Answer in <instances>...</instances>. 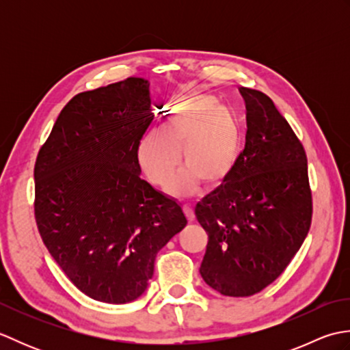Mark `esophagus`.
Returning a JSON list of instances; mask_svg holds the SVG:
<instances>
[{"instance_id": "obj_1", "label": "esophagus", "mask_w": 350, "mask_h": 350, "mask_svg": "<svg viewBox=\"0 0 350 350\" xmlns=\"http://www.w3.org/2000/svg\"><path fill=\"white\" fill-rule=\"evenodd\" d=\"M183 212H185V215H187L188 221L192 222L196 219V213H194V209H192L191 204H183Z\"/></svg>"}]
</instances>
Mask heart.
Masks as SVG:
<instances>
[{
	"mask_svg": "<svg viewBox=\"0 0 350 350\" xmlns=\"http://www.w3.org/2000/svg\"><path fill=\"white\" fill-rule=\"evenodd\" d=\"M241 126L232 111L209 94H191L173 108L161 132L138 143V162L148 182L167 187L180 165L188 168L170 185L174 196H189L203 182L215 188L232 174L241 154Z\"/></svg>",
	"mask_w": 350,
	"mask_h": 350,
	"instance_id": "heart-1",
	"label": "heart"
}]
</instances>
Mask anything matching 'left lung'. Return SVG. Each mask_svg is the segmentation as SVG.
Wrapping results in <instances>:
<instances>
[{
    "mask_svg": "<svg viewBox=\"0 0 350 350\" xmlns=\"http://www.w3.org/2000/svg\"><path fill=\"white\" fill-rule=\"evenodd\" d=\"M247 137L234 170L196 206L209 241L200 273L243 298L277 280L306 241L313 217L304 146L269 96L241 87Z\"/></svg>",
    "mask_w": 350,
    "mask_h": 350,
    "instance_id": "obj_1",
    "label": "left lung"
}]
</instances>
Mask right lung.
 I'll list each match as a JSON object with an SVG mask.
<instances>
[{"label":"right lung","instance_id":"obj_1","mask_svg":"<svg viewBox=\"0 0 350 350\" xmlns=\"http://www.w3.org/2000/svg\"><path fill=\"white\" fill-rule=\"evenodd\" d=\"M144 78L78 93L34 165V218L44 247L92 299L143 295L161 248L187 226L180 204L139 177L138 143L153 120Z\"/></svg>","mask_w":350,"mask_h":350}]
</instances>
